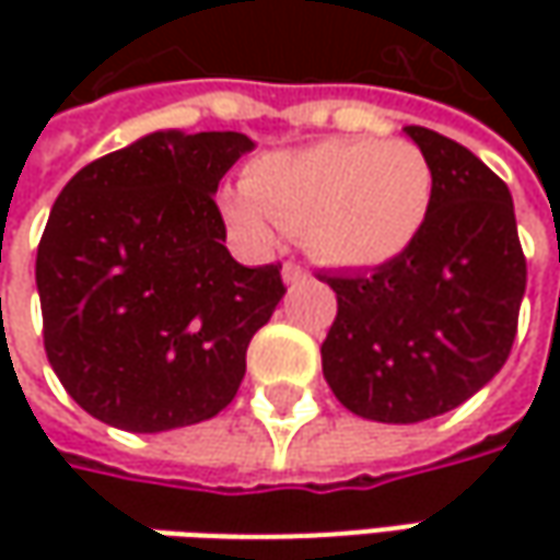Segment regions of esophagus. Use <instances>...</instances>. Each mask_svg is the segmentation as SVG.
Returning <instances> with one entry per match:
<instances>
[{
    "instance_id": "1",
    "label": "esophagus",
    "mask_w": 560,
    "mask_h": 560,
    "mask_svg": "<svg viewBox=\"0 0 560 560\" xmlns=\"http://www.w3.org/2000/svg\"><path fill=\"white\" fill-rule=\"evenodd\" d=\"M305 280H308V270L302 268V265H295V261H287V265H283V283H287V287L305 283Z\"/></svg>"
}]
</instances>
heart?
I'll list each match as a JSON object with an SVG mask.
<instances>
[{"label": "heart", "instance_id": "obj_1", "mask_svg": "<svg viewBox=\"0 0 560 560\" xmlns=\"http://www.w3.org/2000/svg\"><path fill=\"white\" fill-rule=\"evenodd\" d=\"M433 196V164L415 142L330 137L258 155L218 205L252 246H270L283 226L324 265L371 270L418 243Z\"/></svg>", "mask_w": 560, "mask_h": 560}]
</instances>
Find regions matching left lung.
<instances>
[{"instance_id":"1","label":"left lung","mask_w":560,"mask_h":560,"mask_svg":"<svg viewBox=\"0 0 560 560\" xmlns=\"http://www.w3.org/2000/svg\"><path fill=\"white\" fill-rule=\"evenodd\" d=\"M405 133L436 174L420 240L393 265L320 273L336 292L324 376L352 415L380 423L440 418L480 393L508 361L527 290L508 186L462 142Z\"/></svg>"}]
</instances>
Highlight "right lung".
Segmentation results:
<instances>
[{
	"label": "right lung",
	"instance_id": "right-lung-1",
	"mask_svg": "<svg viewBox=\"0 0 560 560\" xmlns=\"http://www.w3.org/2000/svg\"><path fill=\"white\" fill-rule=\"evenodd\" d=\"M255 142L155 130L77 171L36 248L43 342L77 405L130 433L214 418L252 336L283 299L280 265L226 252L214 192Z\"/></svg>",
	"mask_w": 560,
	"mask_h": 560
}]
</instances>
